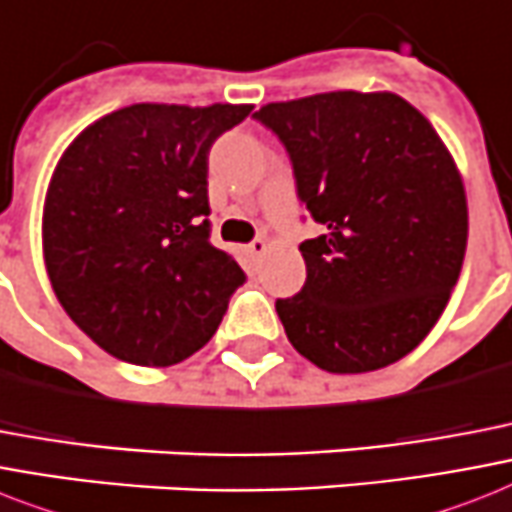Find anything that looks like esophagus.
Wrapping results in <instances>:
<instances>
[{"mask_svg":"<svg viewBox=\"0 0 512 512\" xmlns=\"http://www.w3.org/2000/svg\"><path fill=\"white\" fill-rule=\"evenodd\" d=\"M265 252H268V242H265V239H255V242L247 244V255L260 257V255H265Z\"/></svg>","mask_w":512,"mask_h":512,"instance_id":"1","label":"esophagus"}]
</instances>
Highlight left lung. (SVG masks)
I'll return each instance as SVG.
<instances>
[{"label":"left lung","mask_w":512,"mask_h":512,"mask_svg":"<svg viewBox=\"0 0 512 512\" xmlns=\"http://www.w3.org/2000/svg\"><path fill=\"white\" fill-rule=\"evenodd\" d=\"M297 194L323 234L299 244L307 281L278 299L294 350L328 373L397 363L450 302L468 244L460 170L429 120L392 91L270 102Z\"/></svg>","instance_id":"8db88e82"}]
</instances>
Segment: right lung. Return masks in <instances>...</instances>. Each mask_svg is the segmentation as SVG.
<instances>
[{
    "label": "right lung",
    "instance_id": "1",
    "mask_svg": "<svg viewBox=\"0 0 512 512\" xmlns=\"http://www.w3.org/2000/svg\"><path fill=\"white\" fill-rule=\"evenodd\" d=\"M252 105L123 107L83 128L49 181L44 263L70 321L118 360L176 365L244 284L210 242L207 155Z\"/></svg>",
    "mask_w": 512,
    "mask_h": 512
}]
</instances>
